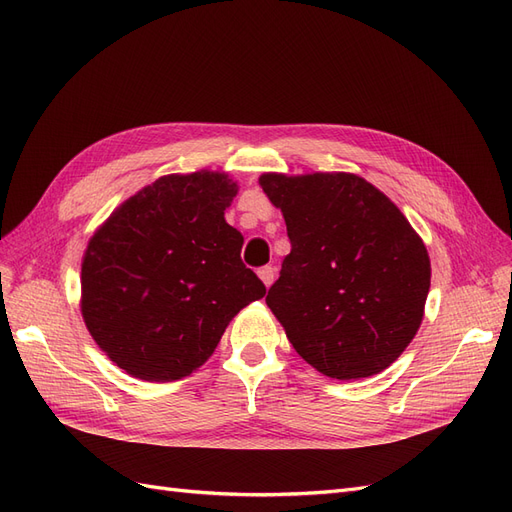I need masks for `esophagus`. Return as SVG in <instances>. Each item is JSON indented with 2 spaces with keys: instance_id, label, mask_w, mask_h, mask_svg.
<instances>
[{
  "instance_id": "esophagus-1",
  "label": "esophagus",
  "mask_w": 512,
  "mask_h": 512,
  "mask_svg": "<svg viewBox=\"0 0 512 512\" xmlns=\"http://www.w3.org/2000/svg\"><path fill=\"white\" fill-rule=\"evenodd\" d=\"M258 275H260V280H262V284H265L267 288L275 282V267H262L260 271H258Z\"/></svg>"
}]
</instances>
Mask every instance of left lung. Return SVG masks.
Masks as SVG:
<instances>
[{"label": "left lung", "instance_id": "obj_1", "mask_svg": "<svg viewBox=\"0 0 512 512\" xmlns=\"http://www.w3.org/2000/svg\"><path fill=\"white\" fill-rule=\"evenodd\" d=\"M292 250L267 305L292 348L320 374H380L421 327L431 282L427 247L389 198L352 173H267Z\"/></svg>", "mask_w": 512, "mask_h": 512}]
</instances>
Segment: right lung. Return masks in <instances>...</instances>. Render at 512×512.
Here are the masks:
<instances>
[{
  "label": "right lung",
  "instance_id": "add662e5",
  "mask_svg": "<svg viewBox=\"0 0 512 512\" xmlns=\"http://www.w3.org/2000/svg\"><path fill=\"white\" fill-rule=\"evenodd\" d=\"M224 173L168 175L136 192L89 239L81 312L117 367L147 382L190 376L265 284L224 220L237 196Z\"/></svg>",
  "mask_w": 512,
  "mask_h": 512
}]
</instances>
